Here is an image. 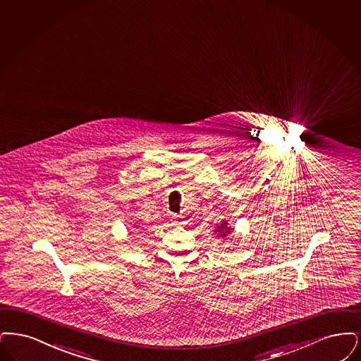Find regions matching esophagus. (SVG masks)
Listing matches in <instances>:
<instances>
[{
  "label": "esophagus",
  "mask_w": 361,
  "mask_h": 361,
  "mask_svg": "<svg viewBox=\"0 0 361 361\" xmlns=\"http://www.w3.org/2000/svg\"><path fill=\"white\" fill-rule=\"evenodd\" d=\"M175 222H176V225H178V222H179V221L176 220Z\"/></svg>",
  "instance_id": "34e87169"
}]
</instances>
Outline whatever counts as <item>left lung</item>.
<instances>
[{
  "label": "left lung",
  "instance_id": "8db88e82",
  "mask_svg": "<svg viewBox=\"0 0 361 361\" xmlns=\"http://www.w3.org/2000/svg\"><path fill=\"white\" fill-rule=\"evenodd\" d=\"M231 231H232V226L228 224V221L222 220L220 225H217V228L214 229V233H216V237L225 238L226 235L231 233Z\"/></svg>",
  "mask_w": 361,
  "mask_h": 361
}]
</instances>
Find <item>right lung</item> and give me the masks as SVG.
I'll list each match as a JSON object with an SVG mask.
<instances>
[{
    "instance_id": "right-lung-1",
    "label": "right lung",
    "mask_w": 361,
    "mask_h": 361,
    "mask_svg": "<svg viewBox=\"0 0 361 361\" xmlns=\"http://www.w3.org/2000/svg\"><path fill=\"white\" fill-rule=\"evenodd\" d=\"M137 228H139V226H136V229H137Z\"/></svg>"
}]
</instances>
